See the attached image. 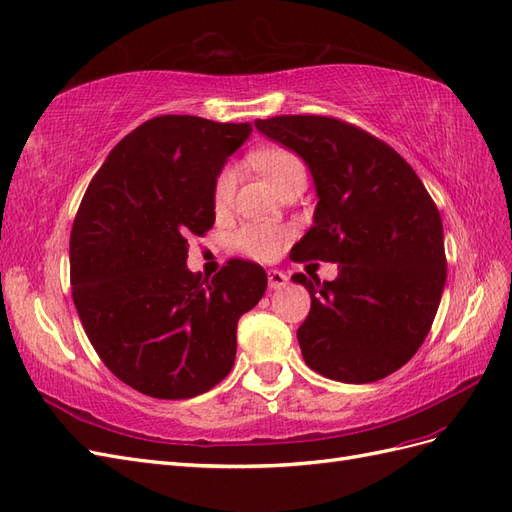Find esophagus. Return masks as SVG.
<instances>
[{"mask_svg":"<svg viewBox=\"0 0 512 512\" xmlns=\"http://www.w3.org/2000/svg\"><path fill=\"white\" fill-rule=\"evenodd\" d=\"M268 285L270 289H281L287 285V276L281 270H270L268 272Z\"/></svg>","mask_w":512,"mask_h":512,"instance_id":"obj_1","label":"esophagus"}]
</instances>
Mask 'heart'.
Returning <instances> with one entry per match:
<instances>
[{
  "mask_svg": "<svg viewBox=\"0 0 512 512\" xmlns=\"http://www.w3.org/2000/svg\"><path fill=\"white\" fill-rule=\"evenodd\" d=\"M251 163L266 175V178L274 184V188H279L289 175H294L298 171H304L302 160L285 148H268L255 152L251 156ZM233 193H236V169L233 167H225L218 178L214 182V208L223 210L227 208ZM287 238L285 229L276 227V225H268V223H257V225H244L238 236V248L242 253H246L248 257L253 259H272L276 253L281 251V246Z\"/></svg>",
  "mask_w": 512,
  "mask_h": 512,
  "instance_id": "1",
  "label": "heart"
}]
</instances>
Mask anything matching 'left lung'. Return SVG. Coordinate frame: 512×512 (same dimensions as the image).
<instances>
[{"label":"left lung","instance_id":"left-lung-1","mask_svg":"<svg viewBox=\"0 0 512 512\" xmlns=\"http://www.w3.org/2000/svg\"><path fill=\"white\" fill-rule=\"evenodd\" d=\"M255 128L296 152L313 175V227L294 261H332L321 283L294 274L311 294L298 328L302 358L345 384L401 369L425 341L446 283L444 229L425 184L388 143L324 115H279Z\"/></svg>","mask_w":512,"mask_h":512}]
</instances>
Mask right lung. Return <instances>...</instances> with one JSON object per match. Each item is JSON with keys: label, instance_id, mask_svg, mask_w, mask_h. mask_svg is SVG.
Wrapping results in <instances>:
<instances>
[{"label": "right lung", "instance_id": "right-lung-1", "mask_svg": "<svg viewBox=\"0 0 512 512\" xmlns=\"http://www.w3.org/2000/svg\"><path fill=\"white\" fill-rule=\"evenodd\" d=\"M253 133L160 115L126 135L83 195L70 233V285L107 369L154 399H191L236 360L238 319L268 287L231 259L212 279L186 268L188 238L214 225V182Z\"/></svg>", "mask_w": 512, "mask_h": 512}]
</instances>
